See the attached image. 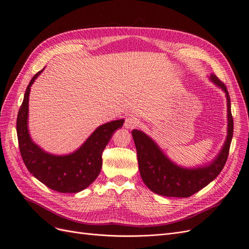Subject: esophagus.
Returning <instances> with one entry per match:
<instances>
[{"instance_id": "obj_1", "label": "esophagus", "mask_w": 249, "mask_h": 249, "mask_svg": "<svg viewBox=\"0 0 249 249\" xmlns=\"http://www.w3.org/2000/svg\"><path fill=\"white\" fill-rule=\"evenodd\" d=\"M139 124H140V120L137 119L136 116H128V118H126L124 121V126L129 129L138 126Z\"/></svg>"}]
</instances>
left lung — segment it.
I'll use <instances>...</instances> for the list:
<instances>
[{
	"label": "left lung",
	"instance_id": "left-lung-1",
	"mask_svg": "<svg viewBox=\"0 0 249 249\" xmlns=\"http://www.w3.org/2000/svg\"><path fill=\"white\" fill-rule=\"evenodd\" d=\"M210 79L226 94L228 128L224 145L208 166L194 169L182 168L173 163L158 147V144L142 131L138 129L131 131L137 148L141 177L145 186L156 194L180 198L192 196L212 182L222 171L226 163L233 137L230 96L225 84L219 80L215 74H211Z\"/></svg>",
	"mask_w": 249,
	"mask_h": 249
}]
</instances>
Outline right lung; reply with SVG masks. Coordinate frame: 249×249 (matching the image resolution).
Returning a JSON list of instances; mask_svg holds the SVG:
<instances>
[{
  "label": "right lung",
  "mask_w": 249,
  "mask_h": 249,
  "mask_svg": "<svg viewBox=\"0 0 249 249\" xmlns=\"http://www.w3.org/2000/svg\"><path fill=\"white\" fill-rule=\"evenodd\" d=\"M37 72L27 86L17 118L19 149L27 169L48 188L60 193H77L89 187L98 176L102 166V152L114 130L124 120L112 121L98 126L74 153L56 156L43 151L32 141L28 129L29 94L31 85L41 74Z\"/></svg>",
  "instance_id": "1"
}]
</instances>
